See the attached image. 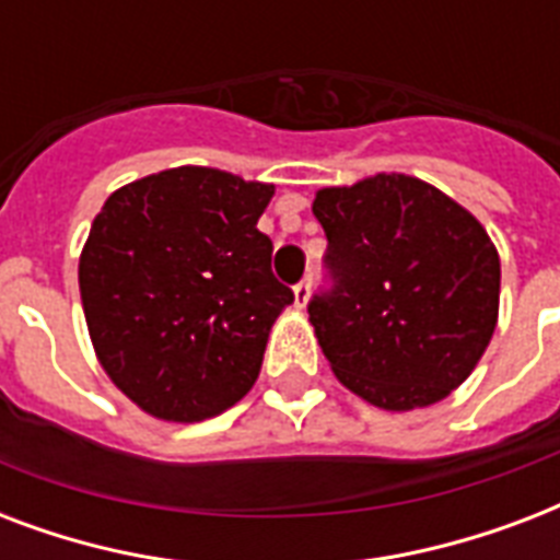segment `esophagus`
I'll list each match as a JSON object with an SVG mask.
<instances>
[{
    "instance_id": "obj_1",
    "label": "esophagus",
    "mask_w": 560,
    "mask_h": 560,
    "mask_svg": "<svg viewBox=\"0 0 560 560\" xmlns=\"http://www.w3.org/2000/svg\"><path fill=\"white\" fill-rule=\"evenodd\" d=\"M307 296H311V281H299L296 288H293V307L296 311H305L307 305Z\"/></svg>"
}]
</instances>
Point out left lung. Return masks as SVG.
<instances>
[{
    "instance_id": "1",
    "label": "left lung",
    "mask_w": 560,
    "mask_h": 560,
    "mask_svg": "<svg viewBox=\"0 0 560 560\" xmlns=\"http://www.w3.org/2000/svg\"><path fill=\"white\" fill-rule=\"evenodd\" d=\"M334 296L307 307L337 381L386 412L468 381L500 316V253L465 206L409 174L319 188Z\"/></svg>"
}]
</instances>
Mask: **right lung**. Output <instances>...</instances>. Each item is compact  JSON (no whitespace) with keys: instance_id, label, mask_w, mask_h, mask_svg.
Instances as JSON below:
<instances>
[{"instance_id":"add662e5","label":"right lung","mask_w":560,"mask_h":560,"mask_svg":"<svg viewBox=\"0 0 560 560\" xmlns=\"http://www.w3.org/2000/svg\"><path fill=\"white\" fill-rule=\"evenodd\" d=\"M272 194V183L179 165L116 188L92 220L78 261L92 349L148 416L191 424L253 389L293 302L258 232Z\"/></svg>"}]
</instances>
